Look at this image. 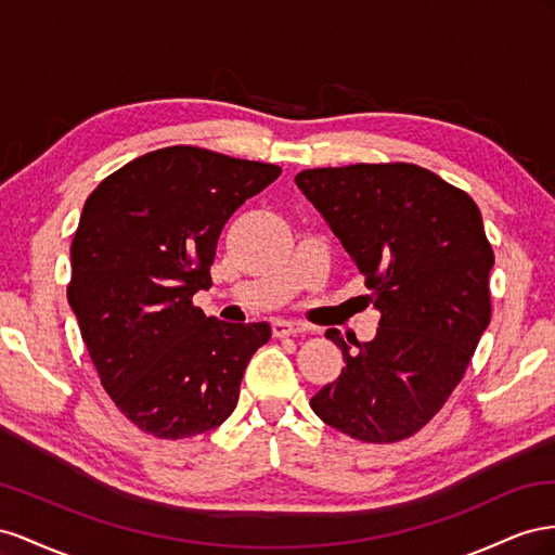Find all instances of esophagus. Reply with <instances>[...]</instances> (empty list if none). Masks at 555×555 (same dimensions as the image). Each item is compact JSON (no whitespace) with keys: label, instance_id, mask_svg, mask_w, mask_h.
<instances>
[{"label":"esophagus","instance_id":"1","mask_svg":"<svg viewBox=\"0 0 555 555\" xmlns=\"http://www.w3.org/2000/svg\"><path fill=\"white\" fill-rule=\"evenodd\" d=\"M272 332L274 337H291V335H302V332H309V325L293 323V321H274Z\"/></svg>","mask_w":555,"mask_h":555}]
</instances>
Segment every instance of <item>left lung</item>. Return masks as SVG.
Listing matches in <instances>:
<instances>
[{
	"label": "left lung",
	"instance_id": "left-lung-1",
	"mask_svg": "<svg viewBox=\"0 0 555 555\" xmlns=\"http://www.w3.org/2000/svg\"><path fill=\"white\" fill-rule=\"evenodd\" d=\"M295 183L382 311L372 341L325 332L346 367L313 395V414L367 444L414 437L461 384L490 323L495 256L481 211L465 190L409 163L305 169Z\"/></svg>",
	"mask_w": 555,
	"mask_h": 555
}]
</instances>
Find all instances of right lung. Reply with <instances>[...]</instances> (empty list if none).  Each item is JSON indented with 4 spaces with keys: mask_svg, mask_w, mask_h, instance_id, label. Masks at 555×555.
Masks as SVG:
<instances>
[{
    "mask_svg": "<svg viewBox=\"0 0 555 555\" xmlns=\"http://www.w3.org/2000/svg\"><path fill=\"white\" fill-rule=\"evenodd\" d=\"M281 167L199 146L137 157L92 190L72 242L67 299L108 398L141 433L185 439L223 423L267 323L193 305L211 288L218 236Z\"/></svg>",
    "mask_w": 555,
    "mask_h": 555,
    "instance_id": "right-lung-1",
    "label": "right lung"
}]
</instances>
